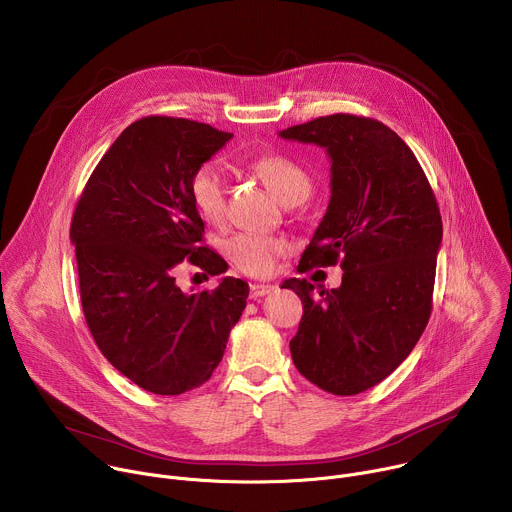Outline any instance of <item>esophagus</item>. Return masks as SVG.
I'll return each mask as SVG.
<instances>
[{
	"label": "esophagus",
	"instance_id": "obj_1",
	"mask_svg": "<svg viewBox=\"0 0 512 512\" xmlns=\"http://www.w3.org/2000/svg\"><path fill=\"white\" fill-rule=\"evenodd\" d=\"M273 289H275L273 283H251V285H249V296H251L253 300H259V298L271 294Z\"/></svg>",
	"mask_w": 512,
	"mask_h": 512
}]
</instances>
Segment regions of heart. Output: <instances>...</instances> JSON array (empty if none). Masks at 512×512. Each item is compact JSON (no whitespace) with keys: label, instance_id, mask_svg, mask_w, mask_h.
Here are the masks:
<instances>
[{"label":"heart","instance_id":"1","mask_svg":"<svg viewBox=\"0 0 512 512\" xmlns=\"http://www.w3.org/2000/svg\"><path fill=\"white\" fill-rule=\"evenodd\" d=\"M259 178L271 188V192L287 206L304 202L312 192V180L308 172L279 154H267L253 164ZM188 194L194 210L206 223L218 225L225 221L227 214V172L218 162H204L198 166L188 182ZM289 251V243L283 237L241 233L227 243L231 261L247 275L265 277L271 275L281 255Z\"/></svg>","mask_w":512,"mask_h":512}]
</instances>
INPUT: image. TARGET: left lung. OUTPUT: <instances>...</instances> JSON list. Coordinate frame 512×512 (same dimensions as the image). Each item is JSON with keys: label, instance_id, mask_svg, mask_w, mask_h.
<instances>
[{"label": "left lung", "instance_id": "left-lung-1", "mask_svg": "<svg viewBox=\"0 0 512 512\" xmlns=\"http://www.w3.org/2000/svg\"><path fill=\"white\" fill-rule=\"evenodd\" d=\"M279 137L320 145L332 164L330 202L298 271L344 269L336 289L283 281L304 304L291 358L320 389L358 395L387 379L427 326L440 208L407 143L377 119L336 113Z\"/></svg>", "mask_w": 512, "mask_h": 512}]
</instances>
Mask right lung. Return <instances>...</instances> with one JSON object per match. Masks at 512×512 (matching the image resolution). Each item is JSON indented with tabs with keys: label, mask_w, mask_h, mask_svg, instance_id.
<instances>
[{
	"label": "right lung",
	"mask_w": 512,
	"mask_h": 512,
	"mask_svg": "<svg viewBox=\"0 0 512 512\" xmlns=\"http://www.w3.org/2000/svg\"><path fill=\"white\" fill-rule=\"evenodd\" d=\"M233 133L180 117H143L91 174L70 225L89 330L113 367L156 395L204 385L223 360L249 296L243 279L184 294L176 269L210 275L225 259L202 245L188 182Z\"/></svg>",
	"instance_id": "right-lung-1"
}]
</instances>
